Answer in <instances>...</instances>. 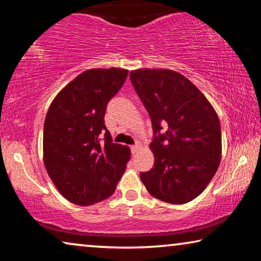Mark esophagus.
I'll return each mask as SVG.
<instances>
[{"instance_id": "1", "label": "esophagus", "mask_w": 261, "mask_h": 261, "mask_svg": "<svg viewBox=\"0 0 261 261\" xmlns=\"http://www.w3.org/2000/svg\"><path fill=\"white\" fill-rule=\"evenodd\" d=\"M138 150H139V145H138V144H136V145H132V146H131L132 154H135V153H137Z\"/></svg>"}]
</instances>
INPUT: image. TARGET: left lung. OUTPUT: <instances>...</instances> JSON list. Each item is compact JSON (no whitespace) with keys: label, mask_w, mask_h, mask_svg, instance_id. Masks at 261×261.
<instances>
[{"label":"left lung","mask_w":261,"mask_h":261,"mask_svg":"<svg viewBox=\"0 0 261 261\" xmlns=\"http://www.w3.org/2000/svg\"><path fill=\"white\" fill-rule=\"evenodd\" d=\"M130 80L154 135L150 144L154 165L140 173V180L155 198L187 203L203 192L220 166L216 111L195 85L171 69H137L130 72Z\"/></svg>","instance_id":"1"}]
</instances>
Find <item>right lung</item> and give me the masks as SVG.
Here are the masks:
<instances>
[{
  "label": "right lung",
  "mask_w": 261,
  "mask_h": 261,
  "mask_svg": "<svg viewBox=\"0 0 261 261\" xmlns=\"http://www.w3.org/2000/svg\"><path fill=\"white\" fill-rule=\"evenodd\" d=\"M123 68H94L77 75L52 101L44 123V165L61 195L92 205L113 195L130 148L115 144L106 127L107 105L126 80Z\"/></svg>",
  "instance_id": "add662e5"
}]
</instances>
